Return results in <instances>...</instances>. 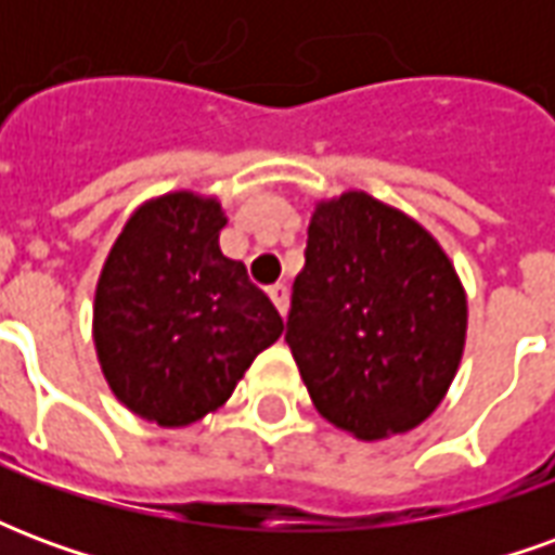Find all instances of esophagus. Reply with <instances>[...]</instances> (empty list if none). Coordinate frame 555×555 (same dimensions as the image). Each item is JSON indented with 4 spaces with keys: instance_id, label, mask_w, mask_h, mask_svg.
I'll return each mask as SVG.
<instances>
[{
    "instance_id": "1",
    "label": "esophagus",
    "mask_w": 555,
    "mask_h": 555,
    "mask_svg": "<svg viewBox=\"0 0 555 555\" xmlns=\"http://www.w3.org/2000/svg\"><path fill=\"white\" fill-rule=\"evenodd\" d=\"M267 294H270V300L276 302L279 312L288 314V288H285L282 282H276V285H270V288H267Z\"/></svg>"
}]
</instances>
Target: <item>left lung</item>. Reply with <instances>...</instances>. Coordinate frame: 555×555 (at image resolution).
Instances as JSON below:
<instances>
[{"label":"left lung","mask_w":555,"mask_h":555,"mask_svg":"<svg viewBox=\"0 0 555 555\" xmlns=\"http://www.w3.org/2000/svg\"><path fill=\"white\" fill-rule=\"evenodd\" d=\"M285 338L318 413L357 440H386L449 392L466 341L464 285L428 229L348 190L314 205Z\"/></svg>","instance_id":"left-lung-1"}]
</instances>
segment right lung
Masks as SVG:
<instances>
[{
  "label": "right lung",
  "mask_w": 555,
  "mask_h": 555,
  "mask_svg": "<svg viewBox=\"0 0 555 555\" xmlns=\"http://www.w3.org/2000/svg\"><path fill=\"white\" fill-rule=\"evenodd\" d=\"M225 210L190 190L139 205L94 291L91 336L113 396L159 428L219 410L282 336V318L243 261L219 249Z\"/></svg>",
  "instance_id": "add662e5"
}]
</instances>
